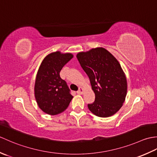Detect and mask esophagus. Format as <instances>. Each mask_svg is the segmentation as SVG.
<instances>
[{"label":"esophagus","mask_w":157,"mask_h":157,"mask_svg":"<svg viewBox=\"0 0 157 157\" xmlns=\"http://www.w3.org/2000/svg\"><path fill=\"white\" fill-rule=\"evenodd\" d=\"M83 92H84V89H83L82 87H79L78 92H77V93H78V94H82Z\"/></svg>","instance_id":"34e87169"}]
</instances>
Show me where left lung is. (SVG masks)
<instances>
[{"mask_svg": "<svg viewBox=\"0 0 157 157\" xmlns=\"http://www.w3.org/2000/svg\"><path fill=\"white\" fill-rule=\"evenodd\" d=\"M77 58L95 94L94 102L88 105L90 111L101 117L114 115L127 94L126 78L117 60L103 48L79 52Z\"/></svg>", "mask_w": 157, "mask_h": 157, "instance_id": "1", "label": "left lung"}]
</instances>
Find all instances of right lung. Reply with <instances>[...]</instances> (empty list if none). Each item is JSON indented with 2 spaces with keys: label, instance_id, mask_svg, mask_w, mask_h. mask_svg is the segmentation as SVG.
Wrapping results in <instances>:
<instances>
[{
  "label": "right lung",
  "instance_id": "1",
  "mask_svg": "<svg viewBox=\"0 0 157 157\" xmlns=\"http://www.w3.org/2000/svg\"><path fill=\"white\" fill-rule=\"evenodd\" d=\"M73 58L70 53H51L43 60L37 73L35 97L44 113L55 115L64 111L73 98L67 82L60 77V71Z\"/></svg>",
  "mask_w": 157,
  "mask_h": 157
}]
</instances>
